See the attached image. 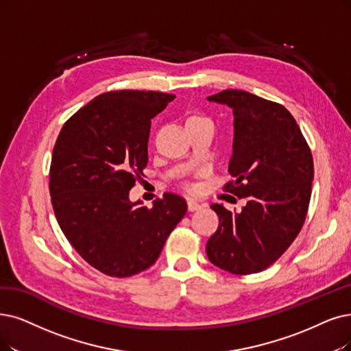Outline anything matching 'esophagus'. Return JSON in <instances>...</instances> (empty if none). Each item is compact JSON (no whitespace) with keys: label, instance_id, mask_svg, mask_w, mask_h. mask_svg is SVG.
Returning <instances> with one entry per match:
<instances>
[{"label":"esophagus","instance_id":"obj_1","mask_svg":"<svg viewBox=\"0 0 351 351\" xmlns=\"http://www.w3.org/2000/svg\"><path fill=\"white\" fill-rule=\"evenodd\" d=\"M187 204H189V210H190V212H195V210H200V208H202V204L197 203L195 200H193V199L187 200Z\"/></svg>","mask_w":351,"mask_h":351}]
</instances>
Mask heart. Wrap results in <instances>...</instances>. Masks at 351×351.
<instances>
[{
  "label": "heart",
  "mask_w": 351,
  "mask_h": 351,
  "mask_svg": "<svg viewBox=\"0 0 351 351\" xmlns=\"http://www.w3.org/2000/svg\"><path fill=\"white\" fill-rule=\"evenodd\" d=\"M203 119H207L204 115L202 114H191L189 118H187V122H194V121H203Z\"/></svg>",
  "instance_id": "b5f03b06"
}]
</instances>
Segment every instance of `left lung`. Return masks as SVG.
Wrapping results in <instances>:
<instances>
[{"label": "left lung", "mask_w": 351, "mask_h": 351, "mask_svg": "<svg viewBox=\"0 0 351 351\" xmlns=\"http://www.w3.org/2000/svg\"><path fill=\"white\" fill-rule=\"evenodd\" d=\"M232 108L233 156L224 184L242 212L212 204L219 228L206 245L208 261L234 275L256 274L282 256L302 229L311 199L313 154L297 121L281 104L226 89L207 97Z\"/></svg>", "instance_id": "left-lung-1"}]
</instances>
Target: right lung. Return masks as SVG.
<instances>
[{"mask_svg": "<svg viewBox=\"0 0 351 351\" xmlns=\"http://www.w3.org/2000/svg\"><path fill=\"white\" fill-rule=\"evenodd\" d=\"M174 97L102 93L70 117L56 139L49 180L56 219L77 254L108 276L148 269L187 212L186 200L173 193L152 207L128 199L148 162L151 119Z\"/></svg>", "mask_w": 351, "mask_h": 351, "instance_id": "obj_1", "label": "right lung"}]
</instances>
